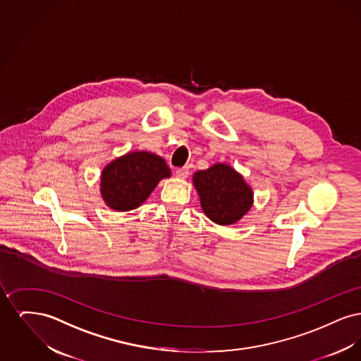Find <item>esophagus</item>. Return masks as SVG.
Here are the masks:
<instances>
[{"instance_id":"obj_1","label":"esophagus","mask_w":361,"mask_h":361,"mask_svg":"<svg viewBox=\"0 0 361 361\" xmlns=\"http://www.w3.org/2000/svg\"><path fill=\"white\" fill-rule=\"evenodd\" d=\"M189 174V169L187 166H184V168H178V169H176V176L178 177V178H187Z\"/></svg>"}]
</instances>
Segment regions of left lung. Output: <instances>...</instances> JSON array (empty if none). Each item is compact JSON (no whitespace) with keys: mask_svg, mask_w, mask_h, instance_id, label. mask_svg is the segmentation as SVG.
I'll list each match as a JSON object with an SVG mask.
<instances>
[{"mask_svg":"<svg viewBox=\"0 0 361 361\" xmlns=\"http://www.w3.org/2000/svg\"><path fill=\"white\" fill-rule=\"evenodd\" d=\"M207 218L219 226L240 221L253 206V189L233 166L216 162L192 176Z\"/></svg>","mask_w":361,"mask_h":361,"instance_id":"1","label":"left lung"}]
</instances>
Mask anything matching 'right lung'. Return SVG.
Wrapping results in <instances>:
<instances>
[{
  "label": "right lung",
  "mask_w": 361,
  "mask_h": 361,
  "mask_svg": "<svg viewBox=\"0 0 361 361\" xmlns=\"http://www.w3.org/2000/svg\"><path fill=\"white\" fill-rule=\"evenodd\" d=\"M171 174L162 157L150 152H130L104 166L100 193L111 209L131 211L142 206L158 183Z\"/></svg>",
  "instance_id": "1"
}]
</instances>
